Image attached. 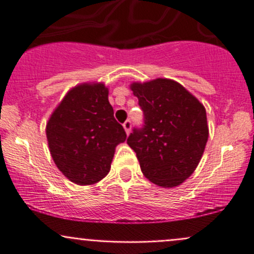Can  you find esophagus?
Returning a JSON list of instances; mask_svg holds the SVG:
<instances>
[{
	"label": "esophagus",
	"mask_w": 254,
	"mask_h": 254,
	"mask_svg": "<svg viewBox=\"0 0 254 254\" xmlns=\"http://www.w3.org/2000/svg\"><path fill=\"white\" fill-rule=\"evenodd\" d=\"M123 127H124V129H125V131H127V134H129L130 129H131V122H130V120H127V122H125L124 124H123Z\"/></svg>",
	"instance_id": "obj_1"
}]
</instances>
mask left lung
Returning <instances> with one entry per match:
<instances>
[{
    "label": "left lung",
    "mask_w": 254,
    "mask_h": 254,
    "mask_svg": "<svg viewBox=\"0 0 254 254\" xmlns=\"http://www.w3.org/2000/svg\"><path fill=\"white\" fill-rule=\"evenodd\" d=\"M130 87L143 112V125L132 129L127 145L136 152L146 178L165 188L179 186L191 176L205 150V108L172 79Z\"/></svg>",
    "instance_id": "8db88e82"
}]
</instances>
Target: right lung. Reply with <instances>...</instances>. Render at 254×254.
I'll use <instances>...</instances> for the list:
<instances>
[{
	"mask_svg": "<svg viewBox=\"0 0 254 254\" xmlns=\"http://www.w3.org/2000/svg\"><path fill=\"white\" fill-rule=\"evenodd\" d=\"M51 157L63 175L79 186L94 184L111 171L115 146L127 139L115 120L103 83L71 89L47 124Z\"/></svg>",
	"mask_w": 254,
	"mask_h": 254,
	"instance_id": "right-lung-1",
	"label": "right lung"
}]
</instances>
